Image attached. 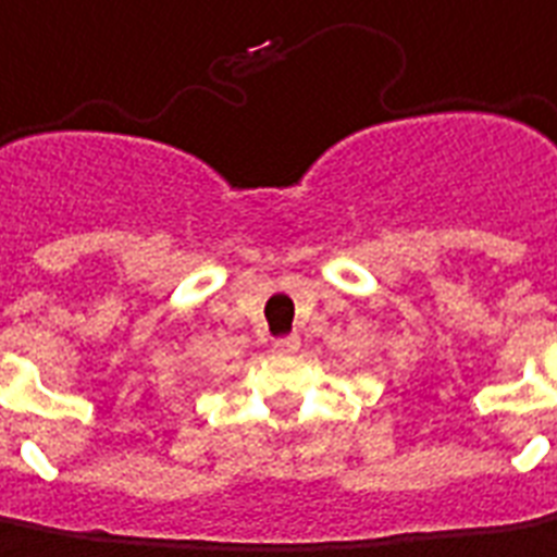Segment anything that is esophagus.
I'll list each match as a JSON object with an SVG mask.
<instances>
[{"mask_svg":"<svg viewBox=\"0 0 557 557\" xmlns=\"http://www.w3.org/2000/svg\"><path fill=\"white\" fill-rule=\"evenodd\" d=\"M298 346H301V337H298V334H289V337L274 341V352H277V356H292V352H298Z\"/></svg>","mask_w":557,"mask_h":557,"instance_id":"34e87169","label":"esophagus"}]
</instances>
